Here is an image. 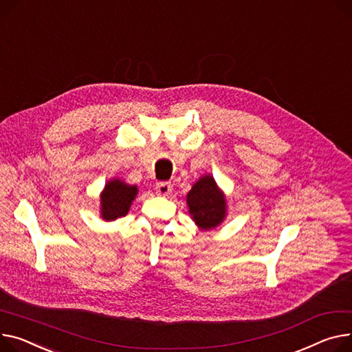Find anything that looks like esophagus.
Returning a JSON list of instances; mask_svg holds the SVG:
<instances>
[{
    "mask_svg": "<svg viewBox=\"0 0 352 352\" xmlns=\"http://www.w3.org/2000/svg\"><path fill=\"white\" fill-rule=\"evenodd\" d=\"M171 191H173V185H171V182L161 181V182H157V184H155V192H157L158 195L166 197V195L171 194Z\"/></svg>",
    "mask_w": 352,
    "mask_h": 352,
    "instance_id": "34e87169",
    "label": "esophagus"
}]
</instances>
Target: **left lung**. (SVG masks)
<instances>
[{
    "label": "left lung",
    "instance_id": "8db88e82",
    "mask_svg": "<svg viewBox=\"0 0 352 352\" xmlns=\"http://www.w3.org/2000/svg\"><path fill=\"white\" fill-rule=\"evenodd\" d=\"M186 204L194 222L202 230L214 229L226 217V199L212 175L201 177L186 194Z\"/></svg>",
    "mask_w": 352,
    "mask_h": 352
}]
</instances>
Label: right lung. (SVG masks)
<instances>
[{"label":"right lung","instance_id":"obj_1","mask_svg":"<svg viewBox=\"0 0 352 352\" xmlns=\"http://www.w3.org/2000/svg\"><path fill=\"white\" fill-rule=\"evenodd\" d=\"M138 190L119 178L110 179L100 195V215L104 221H116L127 215Z\"/></svg>","mask_w":352,"mask_h":352}]
</instances>
